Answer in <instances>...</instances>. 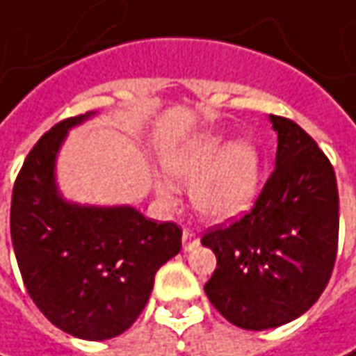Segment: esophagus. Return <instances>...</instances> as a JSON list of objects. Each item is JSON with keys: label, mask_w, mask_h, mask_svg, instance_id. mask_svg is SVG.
<instances>
[{"label": "esophagus", "mask_w": 356, "mask_h": 356, "mask_svg": "<svg viewBox=\"0 0 356 356\" xmlns=\"http://www.w3.org/2000/svg\"><path fill=\"white\" fill-rule=\"evenodd\" d=\"M200 243V238L192 232V229H184V236H182V245H184V252L194 250Z\"/></svg>", "instance_id": "obj_1"}]
</instances>
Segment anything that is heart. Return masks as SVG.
I'll use <instances>...</instances> for the list:
<instances>
[{
	"label": "heart",
	"mask_w": 356,
	"mask_h": 356,
	"mask_svg": "<svg viewBox=\"0 0 356 356\" xmlns=\"http://www.w3.org/2000/svg\"><path fill=\"white\" fill-rule=\"evenodd\" d=\"M166 168L176 180L192 184L196 210L216 222L248 212L259 190V152L248 140L227 146L218 134H200L170 152ZM158 194L172 200L174 188L160 182Z\"/></svg>",
	"instance_id": "1"
}]
</instances>
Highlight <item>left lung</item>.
I'll list each match as a JSON object with an SVG mask.
<instances>
[{
	"instance_id": "8db88e82",
	"label": "left lung",
	"mask_w": 356,
	"mask_h": 356,
	"mask_svg": "<svg viewBox=\"0 0 356 356\" xmlns=\"http://www.w3.org/2000/svg\"><path fill=\"white\" fill-rule=\"evenodd\" d=\"M269 120L277 132L275 168L253 208L202 236L218 259L204 291L227 321L248 331L303 315L331 280L339 245L333 164L291 118Z\"/></svg>"
}]
</instances>
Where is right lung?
I'll list each match as a JSON object with an SVG mask.
<instances>
[{
	"mask_svg": "<svg viewBox=\"0 0 356 356\" xmlns=\"http://www.w3.org/2000/svg\"><path fill=\"white\" fill-rule=\"evenodd\" d=\"M92 113L61 120L27 154L11 194V241L25 289L69 335H120L148 303L160 267L182 248V229L130 206H76L55 184V158L67 130Z\"/></svg>",
	"mask_w": 356,
	"mask_h": 356,
	"instance_id": "right-lung-1",
	"label": "right lung"
}]
</instances>
